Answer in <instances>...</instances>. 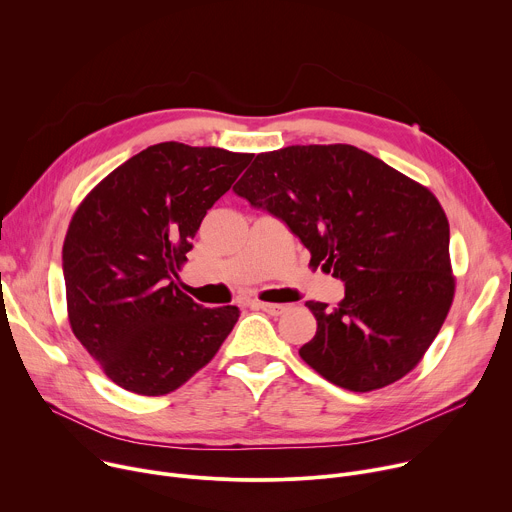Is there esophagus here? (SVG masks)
Returning a JSON list of instances; mask_svg holds the SVG:
<instances>
[{"instance_id": "34e87169", "label": "esophagus", "mask_w": 512, "mask_h": 512, "mask_svg": "<svg viewBox=\"0 0 512 512\" xmlns=\"http://www.w3.org/2000/svg\"><path fill=\"white\" fill-rule=\"evenodd\" d=\"M254 307H258V309H262L264 313L274 315V317H278V315H282V313L287 311V305H278V303H262V301H256V303H254Z\"/></svg>"}]
</instances>
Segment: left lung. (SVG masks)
<instances>
[{"instance_id": "8db88e82", "label": "left lung", "mask_w": 512, "mask_h": 512, "mask_svg": "<svg viewBox=\"0 0 512 512\" xmlns=\"http://www.w3.org/2000/svg\"><path fill=\"white\" fill-rule=\"evenodd\" d=\"M234 191L346 282L333 309L307 301L317 333L299 356L315 372L368 392L421 362L456 291L449 223L429 189L356 146L311 144L258 154Z\"/></svg>"}]
</instances>
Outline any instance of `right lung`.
Returning <instances> with one entry per match:
<instances>
[{"label":"right lung","mask_w":512,"mask_h":512,"mask_svg":"<svg viewBox=\"0 0 512 512\" xmlns=\"http://www.w3.org/2000/svg\"><path fill=\"white\" fill-rule=\"evenodd\" d=\"M254 154L162 142L109 173L75 211L63 246L69 323L118 386L160 396L199 372L238 307L207 309L175 282L213 203Z\"/></svg>","instance_id":"add662e5"}]
</instances>
